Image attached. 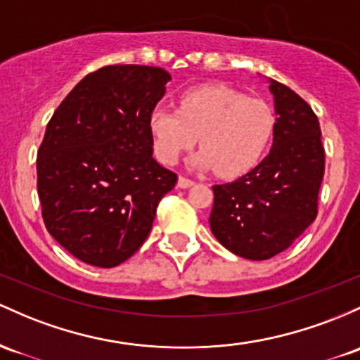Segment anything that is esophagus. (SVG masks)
I'll list each match as a JSON object with an SVG mask.
<instances>
[{
    "label": "esophagus",
    "mask_w": 360,
    "mask_h": 360,
    "mask_svg": "<svg viewBox=\"0 0 360 360\" xmlns=\"http://www.w3.org/2000/svg\"><path fill=\"white\" fill-rule=\"evenodd\" d=\"M193 184H195V181L188 179V177H184V176H179V179H177V186H179V188H183V189H186V188H191Z\"/></svg>",
    "instance_id": "esophagus-1"
}]
</instances>
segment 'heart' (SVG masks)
<instances>
[{"label":"heart","instance_id":"heart-1","mask_svg":"<svg viewBox=\"0 0 360 360\" xmlns=\"http://www.w3.org/2000/svg\"><path fill=\"white\" fill-rule=\"evenodd\" d=\"M153 148L164 164H176L196 143L203 148L191 164L215 169L220 177L250 172L270 143L275 114L258 98L222 85L189 89L179 98V110L155 108L148 117Z\"/></svg>","mask_w":360,"mask_h":360}]
</instances>
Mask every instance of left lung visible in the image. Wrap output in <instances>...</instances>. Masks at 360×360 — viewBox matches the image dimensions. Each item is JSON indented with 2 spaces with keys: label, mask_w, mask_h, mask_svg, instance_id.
I'll return each mask as SVG.
<instances>
[{
  "label": "left lung",
  "mask_w": 360,
  "mask_h": 360,
  "mask_svg": "<svg viewBox=\"0 0 360 360\" xmlns=\"http://www.w3.org/2000/svg\"><path fill=\"white\" fill-rule=\"evenodd\" d=\"M276 122L270 153L234 183L213 186L210 229L240 258L262 262L285 251L314 222L325 174L321 128L289 86L268 78Z\"/></svg>",
  "instance_id": "8db88e82"
}]
</instances>
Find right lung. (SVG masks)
<instances>
[{"label": "right lung", "mask_w": 360, "mask_h": 360, "mask_svg": "<svg viewBox=\"0 0 360 360\" xmlns=\"http://www.w3.org/2000/svg\"><path fill=\"white\" fill-rule=\"evenodd\" d=\"M171 75L112 65L86 75L47 122L37 193L49 234L75 258L112 268L148 238L177 176L153 159L148 117Z\"/></svg>", "instance_id": "obj_1"}]
</instances>
